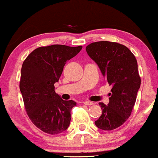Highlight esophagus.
I'll list each match as a JSON object with an SVG mask.
<instances>
[{
  "instance_id": "34e87169",
  "label": "esophagus",
  "mask_w": 158,
  "mask_h": 158,
  "mask_svg": "<svg viewBox=\"0 0 158 158\" xmlns=\"http://www.w3.org/2000/svg\"><path fill=\"white\" fill-rule=\"evenodd\" d=\"M84 104L86 105V106H91V105H93L94 103L92 102H89V101H86V102H84Z\"/></svg>"
}]
</instances>
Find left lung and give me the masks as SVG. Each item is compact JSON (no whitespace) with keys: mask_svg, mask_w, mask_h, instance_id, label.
<instances>
[{"mask_svg":"<svg viewBox=\"0 0 158 158\" xmlns=\"http://www.w3.org/2000/svg\"><path fill=\"white\" fill-rule=\"evenodd\" d=\"M86 51L112 87L108 106L99 102L102 114L94 124L101 130H115L128 119L136 102L141 83L137 61L127 46L113 42L92 43Z\"/></svg>","mask_w":158,"mask_h":158,"instance_id":"left-lung-1","label":"left lung"}]
</instances>
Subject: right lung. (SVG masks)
Instances as JSON below:
<instances>
[{"label": "right lung", "instance_id": "right-lung-1", "mask_svg": "<svg viewBox=\"0 0 158 158\" xmlns=\"http://www.w3.org/2000/svg\"><path fill=\"white\" fill-rule=\"evenodd\" d=\"M81 46H41L23 62L20 88L28 117L37 128L48 134L61 133L68 128L73 100L64 101L55 92L66 62L77 55Z\"/></svg>", "mask_w": 158, "mask_h": 158}]
</instances>
